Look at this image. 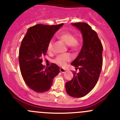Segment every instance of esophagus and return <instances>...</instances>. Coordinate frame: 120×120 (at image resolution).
<instances>
[{
	"label": "esophagus",
	"mask_w": 120,
	"mask_h": 120,
	"mask_svg": "<svg viewBox=\"0 0 120 120\" xmlns=\"http://www.w3.org/2000/svg\"><path fill=\"white\" fill-rule=\"evenodd\" d=\"M60 72H62V73H64V72H66V70H65V69L63 68H60Z\"/></svg>",
	"instance_id": "1"
}]
</instances>
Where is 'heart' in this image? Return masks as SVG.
<instances>
[{
    "label": "heart",
    "mask_w": 120,
    "mask_h": 120,
    "mask_svg": "<svg viewBox=\"0 0 120 120\" xmlns=\"http://www.w3.org/2000/svg\"><path fill=\"white\" fill-rule=\"evenodd\" d=\"M57 38L64 42L72 50H77L78 49L80 45L79 39L75 37L74 35L70 32H63L59 34ZM53 49V41L50 40L48 45V51H52ZM71 60V57L68 54H60L57 56L54 60L56 64L60 66H64L67 62Z\"/></svg>",
    "instance_id": "b5f03b06"
}]
</instances>
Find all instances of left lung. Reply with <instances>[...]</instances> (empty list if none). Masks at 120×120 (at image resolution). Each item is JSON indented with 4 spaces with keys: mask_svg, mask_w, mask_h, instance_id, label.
<instances>
[{
    "mask_svg": "<svg viewBox=\"0 0 120 120\" xmlns=\"http://www.w3.org/2000/svg\"><path fill=\"white\" fill-rule=\"evenodd\" d=\"M83 37V45L77 57L71 65L79 70L74 72L73 78L66 83L68 95L73 98L85 96L95 86L103 64V46L96 32L85 22L72 23Z\"/></svg>",
    "mask_w": 120,
    "mask_h": 120,
    "instance_id": "obj_1",
    "label": "left lung"
}]
</instances>
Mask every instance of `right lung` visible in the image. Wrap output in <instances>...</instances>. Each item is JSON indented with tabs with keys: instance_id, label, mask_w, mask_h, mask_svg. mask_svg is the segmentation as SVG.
Here are the masks:
<instances>
[{
	"instance_id": "1",
	"label": "right lung",
	"mask_w": 120,
	"mask_h": 120,
	"mask_svg": "<svg viewBox=\"0 0 120 120\" xmlns=\"http://www.w3.org/2000/svg\"><path fill=\"white\" fill-rule=\"evenodd\" d=\"M63 25L37 24L29 28L22 40L19 50L20 71L25 83L36 92L48 91L54 77L60 72V68L55 64L45 68L42 63L48 43Z\"/></svg>"
}]
</instances>
